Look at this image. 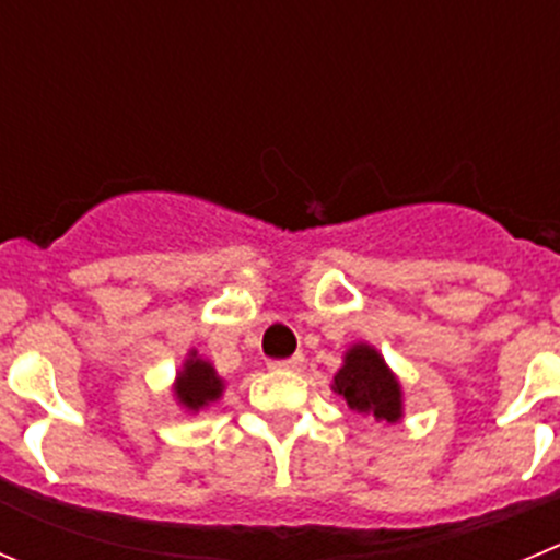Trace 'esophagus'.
Segmentation results:
<instances>
[{
    "label": "esophagus",
    "mask_w": 560,
    "mask_h": 560,
    "mask_svg": "<svg viewBox=\"0 0 560 560\" xmlns=\"http://www.w3.org/2000/svg\"><path fill=\"white\" fill-rule=\"evenodd\" d=\"M302 365H305V357L294 354V357H289V360H271L269 369H277V371H300Z\"/></svg>",
    "instance_id": "obj_1"
}]
</instances>
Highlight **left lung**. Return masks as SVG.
<instances>
[{
    "label": "left lung",
    "mask_w": 560,
    "mask_h": 560,
    "mask_svg": "<svg viewBox=\"0 0 560 560\" xmlns=\"http://www.w3.org/2000/svg\"><path fill=\"white\" fill-rule=\"evenodd\" d=\"M332 390L343 396L349 409L360 415H374L385 423H398L404 415L401 385L387 369L385 357L369 343H354L343 354V365L335 374Z\"/></svg>",
    "instance_id": "obj_1"
}]
</instances>
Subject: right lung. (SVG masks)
<instances>
[{"label": "right lung", "mask_w": 560, "mask_h": 560, "mask_svg": "<svg viewBox=\"0 0 560 560\" xmlns=\"http://www.w3.org/2000/svg\"><path fill=\"white\" fill-rule=\"evenodd\" d=\"M222 390H225V382L217 374L214 365L203 360V357H197V351H191L184 360V369L178 371L173 385V393L180 407L186 412H200L209 404L220 401Z\"/></svg>", "instance_id": "obj_1"}]
</instances>
